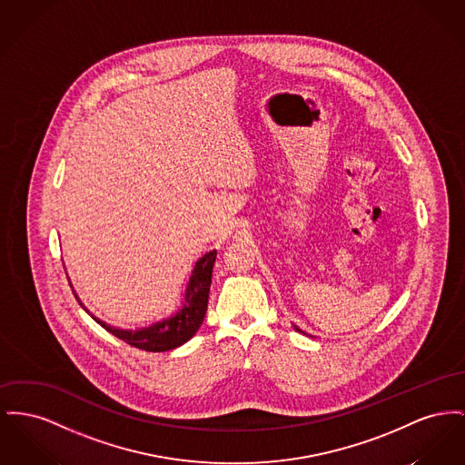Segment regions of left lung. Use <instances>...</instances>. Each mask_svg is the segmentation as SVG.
Returning <instances> with one entry per match:
<instances>
[{
    "instance_id": "8db88e82",
    "label": "left lung",
    "mask_w": 465,
    "mask_h": 465,
    "mask_svg": "<svg viewBox=\"0 0 465 465\" xmlns=\"http://www.w3.org/2000/svg\"><path fill=\"white\" fill-rule=\"evenodd\" d=\"M295 330H297V331H302L301 328L299 327H295Z\"/></svg>"
}]
</instances>
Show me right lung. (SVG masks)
Returning a JSON list of instances; mask_svg holds the SVG:
<instances>
[{
  "mask_svg": "<svg viewBox=\"0 0 465 465\" xmlns=\"http://www.w3.org/2000/svg\"><path fill=\"white\" fill-rule=\"evenodd\" d=\"M214 262H216V251L207 252L203 258L196 262L186 288V295H184L186 302L173 318H168L162 323L135 330V331L112 328L105 325L104 322H98L96 318L94 320L112 335H115L117 339L124 341L126 344L137 350L156 353V351H170L173 348H179L192 339L205 318Z\"/></svg>",
  "mask_w": 465,
  "mask_h": 465,
  "instance_id": "right-lung-1",
  "label": "right lung"
}]
</instances>
